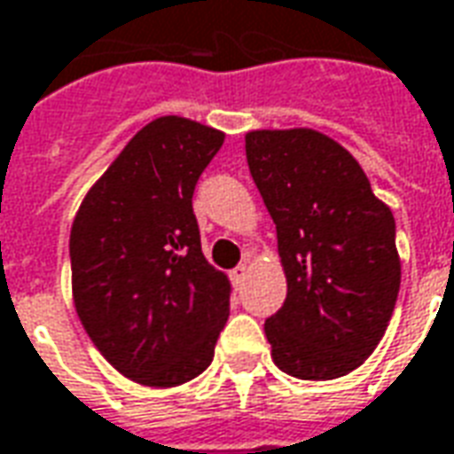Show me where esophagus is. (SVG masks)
Segmentation results:
<instances>
[{"instance_id": "esophagus-1", "label": "esophagus", "mask_w": 454, "mask_h": 454, "mask_svg": "<svg viewBox=\"0 0 454 454\" xmlns=\"http://www.w3.org/2000/svg\"><path fill=\"white\" fill-rule=\"evenodd\" d=\"M247 274H249V267H247V264H239V267H234L232 271H230V279H232L234 286H239V284L247 279Z\"/></svg>"}]
</instances>
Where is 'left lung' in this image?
<instances>
[{
	"label": "left lung",
	"mask_w": 454,
	"mask_h": 454,
	"mask_svg": "<svg viewBox=\"0 0 454 454\" xmlns=\"http://www.w3.org/2000/svg\"><path fill=\"white\" fill-rule=\"evenodd\" d=\"M245 143L286 274V301L264 324L271 358L301 380L346 376L373 353L395 309L393 212L324 133L252 130Z\"/></svg>",
	"instance_id": "1"
}]
</instances>
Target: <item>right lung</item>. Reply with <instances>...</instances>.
I'll use <instances>...</instances> for the list:
<instances>
[{
    "mask_svg": "<svg viewBox=\"0 0 454 454\" xmlns=\"http://www.w3.org/2000/svg\"><path fill=\"white\" fill-rule=\"evenodd\" d=\"M224 133L162 115L90 187L71 227L81 324L123 376L170 388L200 376L230 317V281L200 245L192 192Z\"/></svg>",
    "mask_w": 454,
    "mask_h": 454,
    "instance_id": "add662e5",
    "label": "right lung"
}]
</instances>
